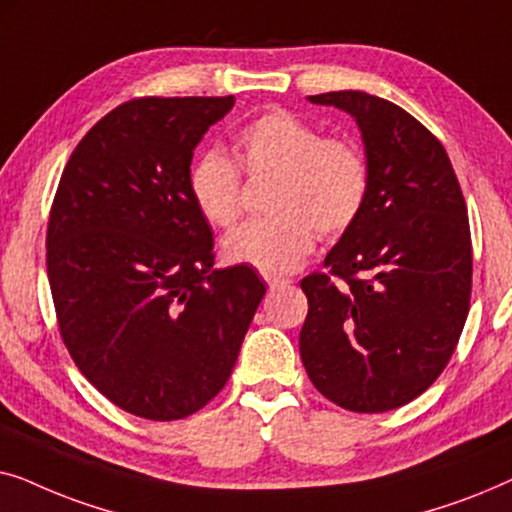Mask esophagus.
<instances>
[{
  "label": "esophagus",
  "mask_w": 512,
  "mask_h": 512,
  "mask_svg": "<svg viewBox=\"0 0 512 512\" xmlns=\"http://www.w3.org/2000/svg\"><path fill=\"white\" fill-rule=\"evenodd\" d=\"M265 282H268L270 289H279V286L289 284V282H286V279H282V277H265Z\"/></svg>",
  "instance_id": "esophagus-1"
}]
</instances>
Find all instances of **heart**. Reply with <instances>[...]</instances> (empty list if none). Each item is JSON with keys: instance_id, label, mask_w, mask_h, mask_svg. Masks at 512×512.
I'll use <instances>...</instances> for the list:
<instances>
[{"instance_id": "1", "label": "heart", "mask_w": 512, "mask_h": 512, "mask_svg": "<svg viewBox=\"0 0 512 512\" xmlns=\"http://www.w3.org/2000/svg\"><path fill=\"white\" fill-rule=\"evenodd\" d=\"M240 163L249 174H277L268 219L242 223L223 237V256L265 277L293 272L310 254L314 228L335 237L352 228L368 200V165L359 146L324 137L317 125L291 111H268L235 135ZM188 193L214 226H233L242 209L237 167L207 151L188 170Z\"/></svg>"}]
</instances>
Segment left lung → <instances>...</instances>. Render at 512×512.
<instances>
[{
	"label": "left lung",
	"mask_w": 512,
	"mask_h": 512,
	"mask_svg": "<svg viewBox=\"0 0 512 512\" xmlns=\"http://www.w3.org/2000/svg\"><path fill=\"white\" fill-rule=\"evenodd\" d=\"M359 125L368 200L300 282L307 319L300 359L340 408L387 412L443 373L471 303V230L443 144L408 111L363 90L310 95ZM338 278L346 282L340 285Z\"/></svg>",
	"instance_id": "obj_1"
}]
</instances>
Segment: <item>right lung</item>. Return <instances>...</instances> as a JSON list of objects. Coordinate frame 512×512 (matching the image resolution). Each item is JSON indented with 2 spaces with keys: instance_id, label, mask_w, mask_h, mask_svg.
<instances>
[{
  "instance_id": "right-lung-1",
  "label": "right lung",
  "mask_w": 512,
  "mask_h": 512,
  "mask_svg": "<svg viewBox=\"0 0 512 512\" xmlns=\"http://www.w3.org/2000/svg\"><path fill=\"white\" fill-rule=\"evenodd\" d=\"M235 97H142L97 121L60 177L46 235L62 340L86 380L130 415L172 422L228 382L265 284L214 268L188 193L205 132Z\"/></svg>"
}]
</instances>
